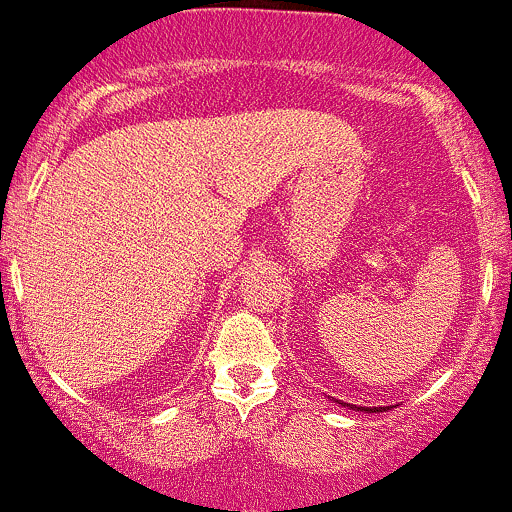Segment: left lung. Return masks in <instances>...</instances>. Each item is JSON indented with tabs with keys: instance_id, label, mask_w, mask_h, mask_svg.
<instances>
[{
	"instance_id": "left-lung-1",
	"label": "left lung",
	"mask_w": 512,
	"mask_h": 512,
	"mask_svg": "<svg viewBox=\"0 0 512 512\" xmlns=\"http://www.w3.org/2000/svg\"><path fill=\"white\" fill-rule=\"evenodd\" d=\"M344 404V402H342ZM356 409H363V411H383V407H356Z\"/></svg>"
}]
</instances>
